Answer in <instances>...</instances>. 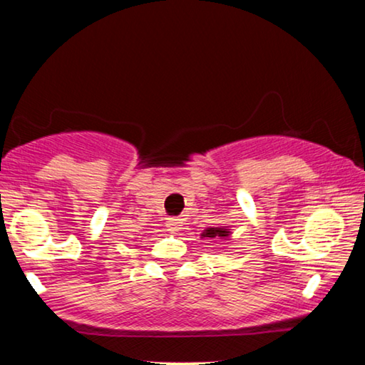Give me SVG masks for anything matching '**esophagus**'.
<instances>
[{
    "label": "esophagus",
    "instance_id": "1",
    "mask_svg": "<svg viewBox=\"0 0 365 365\" xmlns=\"http://www.w3.org/2000/svg\"><path fill=\"white\" fill-rule=\"evenodd\" d=\"M182 224H183L182 219L170 217V219L168 220V230H169L170 233H177V232L182 228Z\"/></svg>",
    "mask_w": 365,
    "mask_h": 365
}]
</instances>
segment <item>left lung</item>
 <instances>
[{"label":"left lung","mask_w":365,"mask_h":365,"mask_svg":"<svg viewBox=\"0 0 365 365\" xmlns=\"http://www.w3.org/2000/svg\"><path fill=\"white\" fill-rule=\"evenodd\" d=\"M230 235L228 232V228H220V227H215V228H206L205 232L201 233V238H225Z\"/></svg>","instance_id":"obj_1"}]
</instances>
